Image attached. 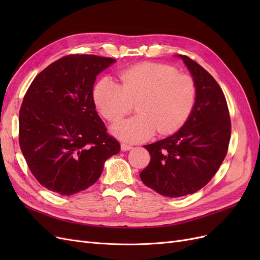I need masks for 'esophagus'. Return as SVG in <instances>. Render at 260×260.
Here are the masks:
<instances>
[{"label": "esophagus", "instance_id": "1", "mask_svg": "<svg viewBox=\"0 0 260 260\" xmlns=\"http://www.w3.org/2000/svg\"><path fill=\"white\" fill-rule=\"evenodd\" d=\"M132 148H133L132 145L121 143V149H122V151H130V149H132Z\"/></svg>", "mask_w": 260, "mask_h": 260}]
</instances>
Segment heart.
<instances>
[{
    "mask_svg": "<svg viewBox=\"0 0 260 260\" xmlns=\"http://www.w3.org/2000/svg\"><path fill=\"white\" fill-rule=\"evenodd\" d=\"M119 84L111 78L101 79L94 101L108 121L116 122L137 104L138 115L118 122L113 133L127 142H142L157 132L171 135L186 122L196 102L193 78L171 65L144 61L118 74Z\"/></svg>",
    "mask_w": 260,
    "mask_h": 260,
    "instance_id": "heart-1",
    "label": "heart"
}]
</instances>
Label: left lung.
I'll use <instances>...</instances> for the list:
<instances>
[{
  "label": "left lung",
  "mask_w": 260,
  "mask_h": 260,
  "mask_svg": "<svg viewBox=\"0 0 260 260\" xmlns=\"http://www.w3.org/2000/svg\"><path fill=\"white\" fill-rule=\"evenodd\" d=\"M196 84L193 112L174 136L144 145L151 155L141 171L142 182L164 196L180 198L205 186L224 159L231 137V120L224 94L198 62L179 55Z\"/></svg>",
  "instance_id": "obj_1"
}]
</instances>
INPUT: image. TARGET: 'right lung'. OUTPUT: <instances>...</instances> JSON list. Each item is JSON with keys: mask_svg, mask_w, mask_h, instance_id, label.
Segmentation results:
<instances>
[{"mask_svg": "<svg viewBox=\"0 0 260 260\" xmlns=\"http://www.w3.org/2000/svg\"><path fill=\"white\" fill-rule=\"evenodd\" d=\"M116 60L72 54L31 82L19 111V146L42 186L73 195L94 184L104 162L120 151L95 111L96 76Z\"/></svg>", "mask_w": 260, "mask_h": 260, "instance_id": "right-lung-1", "label": "right lung"}]
</instances>
